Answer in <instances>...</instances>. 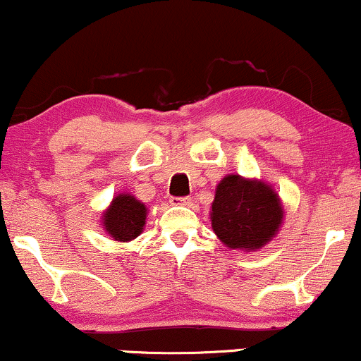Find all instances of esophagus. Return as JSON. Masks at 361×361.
I'll return each instance as SVG.
<instances>
[{"instance_id":"1","label":"esophagus","mask_w":361,"mask_h":361,"mask_svg":"<svg viewBox=\"0 0 361 361\" xmlns=\"http://www.w3.org/2000/svg\"><path fill=\"white\" fill-rule=\"evenodd\" d=\"M171 204L172 205H190L192 199L190 197H172Z\"/></svg>"}]
</instances>
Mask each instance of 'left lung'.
Here are the masks:
<instances>
[{"instance_id":"left-lung-1","label":"left lung","mask_w":361,"mask_h":361,"mask_svg":"<svg viewBox=\"0 0 361 361\" xmlns=\"http://www.w3.org/2000/svg\"><path fill=\"white\" fill-rule=\"evenodd\" d=\"M210 219L221 243L231 250L256 251L278 233L284 210L271 185L230 174L216 185Z\"/></svg>"}]
</instances>
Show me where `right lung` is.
<instances>
[{
  "mask_svg": "<svg viewBox=\"0 0 361 361\" xmlns=\"http://www.w3.org/2000/svg\"><path fill=\"white\" fill-rule=\"evenodd\" d=\"M147 209L136 197L120 194L103 214V228L113 240L131 241L142 233Z\"/></svg>",
  "mask_w": 361,
  "mask_h": 361,
  "instance_id": "obj_1",
  "label": "right lung"
}]
</instances>
